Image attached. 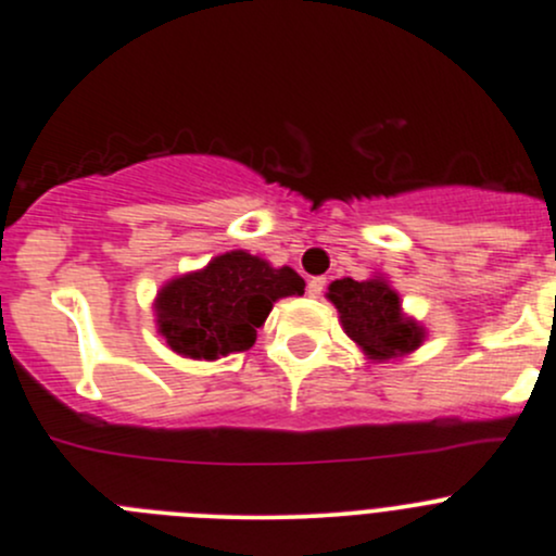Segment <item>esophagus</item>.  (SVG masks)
<instances>
[{
  "label": "esophagus",
  "mask_w": 556,
  "mask_h": 556,
  "mask_svg": "<svg viewBox=\"0 0 556 556\" xmlns=\"http://www.w3.org/2000/svg\"><path fill=\"white\" fill-rule=\"evenodd\" d=\"M324 289H326V278H309V283H307V294L313 296V300H318L320 294H324Z\"/></svg>",
  "instance_id": "34e87169"
}]
</instances>
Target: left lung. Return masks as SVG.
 <instances>
[{"mask_svg":"<svg viewBox=\"0 0 556 556\" xmlns=\"http://www.w3.org/2000/svg\"><path fill=\"white\" fill-rule=\"evenodd\" d=\"M326 296L337 307L344 333L366 361H400L419 350L427 339V328L405 313L397 289L381 273L366 280H331Z\"/></svg>","mask_w":556,"mask_h":556,"instance_id":"8db88e82","label":"left lung"}]
</instances>
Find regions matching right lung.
Here are the masks:
<instances>
[{
	"label": "right lung",
	"instance_id": "add662e5",
	"mask_svg": "<svg viewBox=\"0 0 556 556\" xmlns=\"http://www.w3.org/2000/svg\"><path fill=\"white\" fill-rule=\"evenodd\" d=\"M304 280L289 265L232 249L201 270L166 280L153 300L156 331L166 348L193 361H219L256 342L273 304L302 296Z\"/></svg>",
	"mask_w": 556,
	"mask_h": 556
}]
</instances>
